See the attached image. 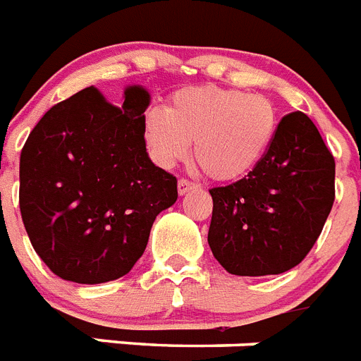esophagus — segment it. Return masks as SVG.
Wrapping results in <instances>:
<instances>
[{"label":"esophagus","instance_id":"1","mask_svg":"<svg viewBox=\"0 0 361 361\" xmlns=\"http://www.w3.org/2000/svg\"><path fill=\"white\" fill-rule=\"evenodd\" d=\"M177 186H178V193H180V195H184V193L192 192V190H197V188H199L195 183H190L188 178H180Z\"/></svg>","mask_w":361,"mask_h":361}]
</instances>
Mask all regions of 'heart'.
I'll use <instances>...</instances> for the list:
<instances>
[{
	"mask_svg": "<svg viewBox=\"0 0 361 361\" xmlns=\"http://www.w3.org/2000/svg\"><path fill=\"white\" fill-rule=\"evenodd\" d=\"M277 131V111L261 94L214 85L177 91L164 109L144 115V140L162 168L190 153L206 175L232 183L254 171Z\"/></svg>",
	"mask_w": 361,
	"mask_h": 361,
	"instance_id": "b5f03b06",
	"label": "heart"
}]
</instances>
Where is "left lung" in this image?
<instances>
[{"label": "left lung", "mask_w": 361, "mask_h": 361, "mask_svg": "<svg viewBox=\"0 0 361 361\" xmlns=\"http://www.w3.org/2000/svg\"><path fill=\"white\" fill-rule=\"evenodd\" d=\"M334 157L309 116H283L267 155L233 184L212 188L208 245L235 276L294 269L318 241L334 202Z\"/></svg>", "instance_id": "left-lung-1"}]
</instances>
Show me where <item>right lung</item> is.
<instances>
[{
    "label": "right lung",
    "instance_id": "add662e5",
    "mask_svg": "<svg viewBox=\"0 0 361 361\" xmlns=\"http://www.w3.org/2000/svg\"><path fill=\"white\" fill-rule=\"evenodd\" d=\"M113 106L85 87L43 115L20 157V210L32 248L66 281L98 285L140 259L177 178L144 140L149 92L124 89Z\"/></svg>",
    "mask_w": 361,
    "mask_h": 361
}]
</instances>
